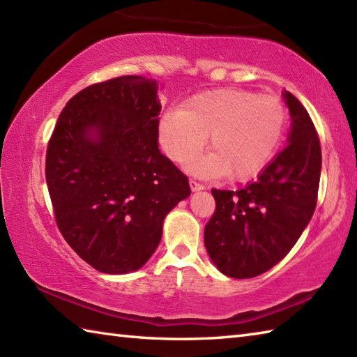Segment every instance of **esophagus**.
I'll use <instances>...</instances> for the list:
<instances>
[{
  "label": "esophagus",
  "instance_id": "34e87169",
  "mask_svg": "<svg viewBox=\"0 0 357 357\" xmlns=\"http://www.w3.org/2000/svg\"><path fill=\"white\" fill-rule=\"evenodd\" d=\"M190 188H192V192H198V190H202L204 185H202V184H199L198 181L190 179Z\"/></svg>",
  "mask_w": 357,
  "mask_h": 357
}]
</instances>
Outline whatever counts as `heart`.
<instances>
[{"mask_svg":"<svg viewBox=\"0 0 357 357\" xmlns=\"http://www.w3.org/2000/svg\"><path fill=\"white\" fill-rule=\"evenodd\" d=\"M288 112L276 96L221 89L195 95L159 121V142L172 161L188 164L208 139L211 153L193 165L201 176L229 174L247 181L259 174L284 138Z\"/></svg>","mask_w":357,"mask_h":357,"instance_id":"obj_1","label":"heart"}]
</instances>
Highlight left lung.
<instances>
[{"instance_id":"obj_1","label":"left lung","mask_w":357,"mask_h":357,"mask_svg":"<svg viewBox=\"0 0 357 357\" xmlns=\"http://www.w3.org/2000/svg\"><path fill=\"white\" fill-rule=\"evenodd\" d=\"M284 98L291 115L288 146L245 188H211L216 208L204 244L225 276L248 279L270 270L314 213L322 167L319 136L298 98L290 92Z\"/></svg>"}]
</instances>
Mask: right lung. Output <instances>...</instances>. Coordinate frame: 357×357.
<instances>
[{"mask_svg":"<svg viewBox=\"0 0 357 357\" xmlns=\"http://www.w3.org/2000/svg\"><path fill=\"white\" fill-rule=\"evenodd\" d=\"M156 82L136 75L82 89L47 144L53 215L73 252L109 275L141 268L167 213L190 196L188 178L159 151Z\"/></svg>","mask_w":357,"mask_h":357,"instance_id":"right-lung-1","label":"right lung"}]
</instances>
